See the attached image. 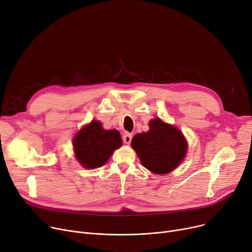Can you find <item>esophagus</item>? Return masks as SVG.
Masks as SVG:
<instances>
[{
	"instance_id": "obj_1",
	"label": "esophagus",
	"mask_w": 252,
	"mask_h": 252,
	"mask_svg": "<svg viewBox=\"0 0 252 252\" xmlns=\"http://www.w3.org/2000/svg\"><path fill=\"white\" fill-rule=\"evenodd\" d=\"M131 139H132V135L129 132H126L123 137V140L126 144H129L131 142Z\"/></svg>"
}]
</instances>
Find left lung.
Segmentation results:
<instances>
[{
    "mask_svg": "<svg viewBox=\"0 0 252 252\" xmlns=\"http://www.w3.org/2000/svg\"><path fill=\"white\" fill-rule=\"evenodd\" d=\"M150 129L137 133L131 147L145 168L155 174H166L174 170L186 157L188 142L179 128L154 119Z\"/></svg>",
    "mask_w": 252,
    "mask_h": 252,
    "instance_id": "1",
    "label": "left lung"
}]
</instances>
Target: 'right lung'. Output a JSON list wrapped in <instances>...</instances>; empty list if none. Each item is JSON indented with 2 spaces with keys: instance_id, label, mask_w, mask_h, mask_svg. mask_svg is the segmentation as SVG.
Instances as JSON below:
<instances>
[{
  "instance_id": "right-lung-1",
  "label": "right lung",
  "mask_w": 252,
  "mask_h": 252,
  "mask_svg": "<svg viewBox=\"0 0 252 252\" xmlns=\"http://www.w3.org/2000/svg\"><path fill=\"white\" fill-rule=\"evenodd\" d=\"M73 145L78 162L84 168L95 169L108 161L123 141L119 130L104 129L101 123L92 121L76 133Z\"/></svg>"
}]
</instances>
